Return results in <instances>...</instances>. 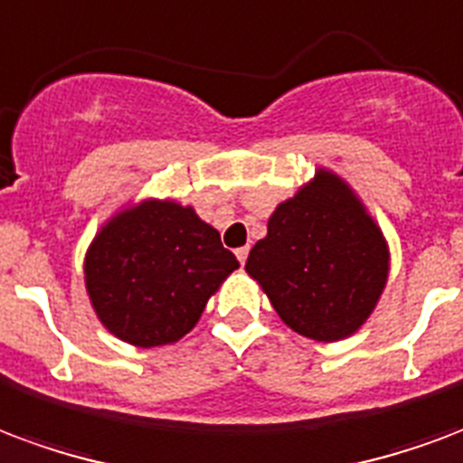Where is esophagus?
<instances>
[{
    "instance_id": "1",
    "label": "esophagus",
    "mask_w": 463,
    "mask_h": 463,
    "mask_svg": "<svg viewBox=\"0 0 463 463\" xmlns=\"http://www.w3.org/2000/svg\"><path fill=\"white\" fill-rule=\"evenodd\" d=\"M248 255H250V248H248V245H245V248H238V250H235V258L241 260V265H245V260H248Z\"/></svg>"
}]
</instances>
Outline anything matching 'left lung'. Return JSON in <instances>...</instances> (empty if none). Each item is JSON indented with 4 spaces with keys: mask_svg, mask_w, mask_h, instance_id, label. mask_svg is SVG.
I'll use <instances>...</instances> for the list:
<instances>
[{
    "mask_svg": "<svg viewBox=\"0 0 463 463\" xmlns=\"http://www.w3.org/2000/svg\"><path fill=\"white\" fill-rule=\"evenodd\" d=\"M245 272L292 331L336 344L361 331L378 307L390 245L351 184L318 166L314 179L277 203Z\"/></svg>",
    "mask_w": 463,
    "mask_h": 463,
    "instance_id": "obj_1",
    "label": "left lung"
}]
</instances>
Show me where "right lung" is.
<instances>
[{
	"instance_id": "obj_1",
	"label": "right lung",
	"mask_w": 463,
	"mask_h": 463,
	"mask_svg": "<svg viewBox=\"0 0 463 463\" xmlns=\"http://www.w3.org/2000/svg\"><path fill=\"white\" fill-rule=\"evenodd\" d=\"M238 267L194 205L142 198L98 228L85 250L83 279L95 317L112 336L154 348L186 336Z\"/></svg>"
}]
</instances>
